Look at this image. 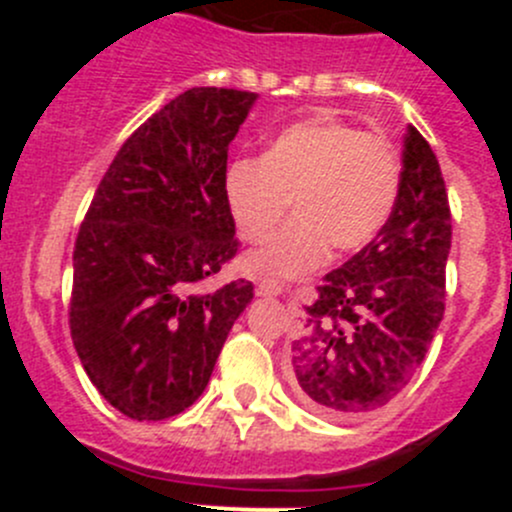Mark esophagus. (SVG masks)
Returning <instances> with one entry per match:
<instances>
[{"label": "esophagus", "instance_id": "obj_1", "mask_svg": "<svg viewBox=\"0 0 512 512\" xmlns=\"http://www.w3.org/2000/svg\"><path fill=\"white\" fill-rule=\"evenodd\" d=\"M255 292H257V297H277V294H282V287H280V282H275V280H260L257 282Z\"/></svg>", "mask_w": 512, "mask_h": 512}]
</instances>
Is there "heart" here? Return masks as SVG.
<instances>
[{
  "label": "heart",
  "mask_w": 512,
  "mask_h": 512,
  "mask_svg": "<svg viewBox=\"0 0 512 512\" xmlns=\"http://www.w3.org/2000/svg\"><path fill=\"white\" fill-rule=\"evenodd\" d=\"M401 160L394 143L332 116L297 121L277 133L260 160H237L225 175V200L237 232L265 245L294 203L297 220L247 260L255 275L299 277L329 257L356 252L389 220L399 198Z\"/></svg>",
  "instance_id": "b5f03b06"
}]
</instances>
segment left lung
I'll use <instances>...</instances> for the list:
<instances>
[{"mask_svg":"<svg viewBox=\"0 0 512 512\" xmlns=\"http://www.w3.org/2000/svg\"><path fill=\"white\" fill-rule=\"evenodd\" d=\"M448 252L451 208L441 165L409 126L389 220L302 307L292 369L309 409L349 421L374 414L409 386L446 312Z\"/></svg>","mask_w":512,"mask_h":512,"instance_id":"8db88e82","label":"left lung"}]
</instances>
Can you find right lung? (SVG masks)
Returning <instances> with one entry per match:
<instances>
[{
    "label": "right lung",
    "instance_id": "obj_1",
    "mask_svg": "<svg viewBox=\"0 0 512 512\" xmlns=\"http://www.w3.org/2000/svg\"><path fill=\"white\" fill-rule=\"evenodd\" d=\"M255 98L200 86L165 103L126 138L79 227L71 339L98 394L133 421L198 401L255 297L247 280L200 289L240 250L227 151Z\"/></svg>",
    "mask_w": 512,
    "mask_h": 512
}]
</instances>
